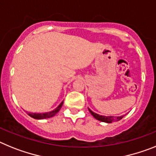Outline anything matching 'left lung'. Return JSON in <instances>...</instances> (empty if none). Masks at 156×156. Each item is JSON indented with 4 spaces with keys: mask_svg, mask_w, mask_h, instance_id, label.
Here are the masks:
<instances>
[{
    "mask_svg": "<svg viewBox=\"0 0 156 156\" xmlns=\"http://www.w3.org/2000/svg\"><path fill=\"white\" fill-rule=\"evenodd\" d=\"M89 112L91 113L92 115L96 119L99 120V121H101V122H107V123H112L114 122H116V121H119L120 119H122L123 118L124 115H122L120 117H114V116H104V115H100L98 114L97 113H94L93 112H92L90 109L89 108Z\"/></svg>",
    "mask_w": 156,
    "mask_h": 156,
    "instance_id": "obj_1",
    "label": "left lung"
}]
</instances>
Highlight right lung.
<instances>
[{"label": "right lung", "instance_id": "add662e5", "mask_svg": "<svg viewBox=\"0 0 156 156\" xmlns=\"http://www.w3.org/2000/svg\"><path fill=\"white\" fill-rule=\"evenodd\" d=\"M63 101L61 102V104H59V106L57 108H55V110L52 111V112H45V113H41V114H36V113H30V114H28L30 117L34 118L35 119H48V118L50 117H52L55 115V114L57 113L59 110H60V108L61 107L63 106Z\"/></svg>", "mask_w": 156, "mask_h": 156}]
</instances>
